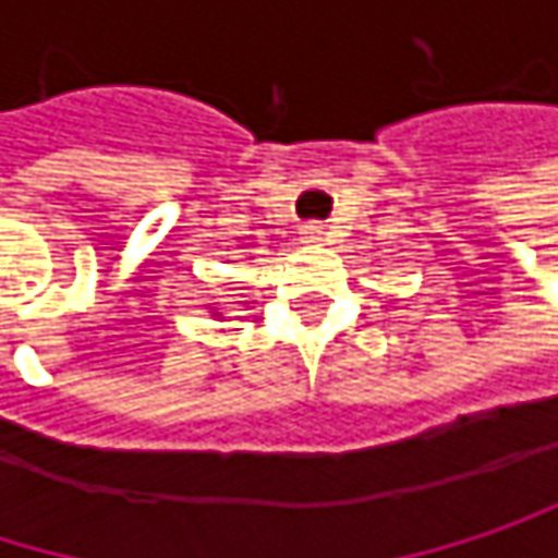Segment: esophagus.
Listing matches in <instances>:
<instances>
[{"instance_id":"34e87169","label":"esophagus","mask_w":558,"mask_h":558,"mask_svg":"<svg viewBox=\"0 0 558 558\" xmlns=\"http://www.w3.org/2000/svg\"><path fill=\"white\" fill-rule=\"evenodd\" d=\"M300 239H303V242H319V239H323V226H319V222L300 226Z\"/></svg>"}]
</instances>
